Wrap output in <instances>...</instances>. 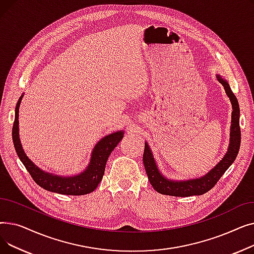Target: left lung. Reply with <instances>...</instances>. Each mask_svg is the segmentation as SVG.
<instances>
[{"instance_id":"1","label":"left lung","mask_w":254,"mask_h":254,"mask_svg":"<svg viewBox=\"0 0 254 254\" xmlns=\"http://www.w3.org/2000/svg\"><path fill=\"white\" fill-rule=\"evenodd\" d=\"M216 78L224 87L226 96L230 98L233 107L230 144L228 151H226L221 161L209 173H207L205 176L195 179L176 181L168 179L162 174L161 171L158 170L149 145L146 142L143 154V164L146 170V174L148 176L149 182L157 192L174 196H190L204 194L217 183L220 177L224 174V172L235 162L240 149V144H241V130H240L239 124L240 107L236 96L234 95V92L230 87L229 82L226 81L225 79H223L220 75H216Z\"/></svg>"}]
</instances>
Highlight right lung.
Masks as SVG:
<instances>
[{
  "label": "right lung",
  "instance_id": "obj_1",
  "mask_svg": "<svg viewBox=\"0 0 254 254\" xmlns=\"http://www.w3.org/2000/svg\"><path fill=\"white\" fill-rule=\"evenodd\" d=\"M22 97L23 95L19 98L15 107V118L12 127V139L19 159L30 173L34 181L39 186H41L42 189L61 194L82 195L95 190L103 178L107 159H108L109 155L120 142V140L124 138V130L112 132V134L102 138L97 143L95 148L92 149L88 166L80 174L70 177L53 175L51 173L44 172L43 170L38 168L26 156L22 149L18 132V112Z\"/></svg>",
  "mask_w": 254,
  "mask_h": 254
}]
</instances>
